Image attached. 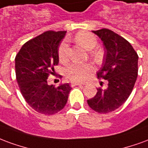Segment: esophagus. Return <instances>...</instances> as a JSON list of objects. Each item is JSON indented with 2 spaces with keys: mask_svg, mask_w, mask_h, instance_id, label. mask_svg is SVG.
Returning <instances> with one entry per match:
<instances>
[{
  "mask_svg": "<svg viewBox=\"0 0 148 148\" xmlns=\"http://www.w3.org/2000/svg\"><path fill=\"white\" fill-rule=\"evenodd\" d=\"M82 85L81 84H79V83H76V82H72L71 83V86L72 87H75V86H80Z\"/></svg>",
  "mask_w": 148,
  "mask_h": 148,
  "instance_id": "obj_1",
  "label": "esophagus"
}]
</instances>
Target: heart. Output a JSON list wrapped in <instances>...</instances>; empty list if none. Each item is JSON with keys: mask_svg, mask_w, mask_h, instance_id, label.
<instances>
[{"mask_svg": "<svg viewBox=\"0 0 148 148\" xmlns=\"http://www.w3.org/2000/svg\"><path fill=\"white\" fill-rule=\"evenodd\" d=\"M74 40L86 50H91L90 55L95 61L100 60L101 51L95 49L98 45V39L95 34L88 31H79L75 34ZM68 50L69 45L66 41H63L60 44L58 50V59L61 62H65L68 60ZM93 66L90 64L73 63L65 68L64 75L69 81L83 82L88 78L90 73L93 72Z\"/></svg>", "mask_w": 148, "mask_h": 148, "instance_id": "obj_1", "label": "heart"}]
</instances>
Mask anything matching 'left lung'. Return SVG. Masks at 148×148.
<instances>
[{"label":"left lung","instance_id":"obj_1","mask_svg":"<svg viewBox=\"0 0 148 148\" xmlns=\"http://www.w3.org/2000/svg\"><path fill=\"white\" fill-rule=\"evenodd\" d=\"M105 46L102 68L97 73L99 79H107L108 87L97 88L96 95L87 100L90 108L107 114L123 105L134 87L138 75V54L130 43L110 29L93 31Z\"/></svg>","mask_w":148,"mask_h":148}]
</instances>
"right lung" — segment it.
<instances>
[{"mask_svg":"<svg viewBox=\"0 0 148 148\" xmlns=\"http://www.w3.org/2000/svg\"><path fill=\"white\" fill-rule=\"evenodd\" d=\"M66 31H47L31 38L16 56V75L23 97L38 113L53 115L66 105L69 84L56 87L48 85L47 79L59 62L58 50ZM61 78L62 76L59 75Z\"/></svg>","mask_w":148,"mask_h":148,"instance_id":"obj_1","label":"right lung"}]
</instances>
